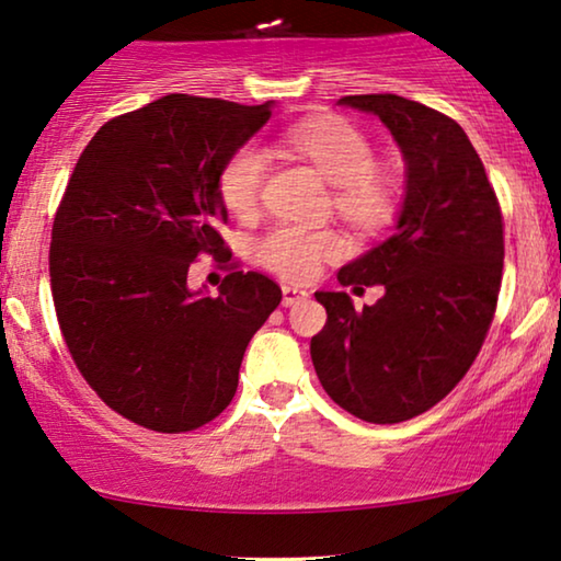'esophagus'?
<instances>
[{"instance_id": "esophagus-1", "label": "esophagus", "mask_w": 561, "mask_h": 561, "mask_svg": "<svg viewBox=\"0 0 561 561\" xmlns=\"http://www.w3.org/2000/svg\"><path fill=\"white\" fill-rule=\"evenodd\" d=\"M307 299V291L305 289H297V287H282V305L284 307H295Z\"/></svg>"}]
</instances>
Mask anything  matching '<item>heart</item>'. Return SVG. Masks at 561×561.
I'll return each mask as SVG.
<instances>
[{
    "label": "heart",
    "mask_w": 561,
    "mask_h": 561,
    "mask_svg": "<svg viewBox=\"0 0 561 561\" xmlns=\"http://www.w3.org/2000/svg\"><path fill=\"white\" fill-rule=\"evenodd\" d=\"M287 141L330 185H335V210L351 226L374 231L397 216L399 180L374 162V147L358 126L343 119L307 122L295 126ZM266 175L270 154L259 145L239 147L218 175L220 201L236 216H247L262 201ZM341 251L343 241L333 231H310L289 224L274 226L256 243L259 262L291 282L312 279L320 264Z\"/></svg>",
    "instance_id": "obj_1"
}]
</instances>
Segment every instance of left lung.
<instances>
[{
	"instance_id": "left-lung-1",
	"label": "left lung",
	"mask_w": 561,
	"mask_h": 561,
	"mask_svg": "<svg viewBox=\"0 0 561 561\" xmlns=\"http://www.w3.org/2000/svg\"><path fill=\"white\" fill-rule=\"evenodd\" d=\"M374 114L407 164L389 239L337 272L343 287L381 284L363 310L345 291H314L328 322L312 366L328 397L374 424L427 412L468 374L493 322L503 274V216L462 126L397 93L343 96Z\"/></svg>"
}]
</instances>
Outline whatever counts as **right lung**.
Here are the masks:
<instances>
[{"mask_svg": "<svg viewBox=\"0 0 561 561\" xmlns=\"http://www.w3.org/2000/svg\"><path fill=\"white\" fill-rule=\"evenodd\" d=\"M272 106L170 93L101 126L68 180L53 220L55 312L91 389L139 427L178 435L216 420L282 302L259 272H231L218 297L187 287L201 254L231 259L218 175Z\"/></svg>", "mask_w": 561, "mask_h": 561, "instance_id": "1", "label": "right lung"}]
</instances>
